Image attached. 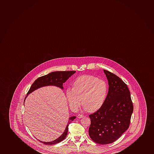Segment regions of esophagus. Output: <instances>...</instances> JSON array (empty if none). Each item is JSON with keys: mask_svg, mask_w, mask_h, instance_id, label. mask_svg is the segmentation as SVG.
<instances>
[{"mask_svg": "<svg viewBox=\"0 0 154 154\" xmlns=\"http://www.w3.org/2000/svg\"><path fill=\"white\" fill-rule=\"evenodd\" d=\"M84 116H83L82 115H81V114H79V115H78V118L81 119L82 118H83Z\"/></svg>", "mask_w": 154, "mask_h": 154, "instance_id": "1", "label": "esophagus"}]
</instances>
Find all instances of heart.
<instances>
[{
	"label": "heart",
	"instance_id": "1",
	"mask_svg": "<svg viewBox=\"0 0 154 154\" xmlns=\"http://www.w3.org/2000/svg\"><path fill=\"white\" fill-rule=\"evenodd\" d=\"M73 87L66 89V96L71 108L76 109L82 103L85 109L94 112L104 104L108 85L104 80L92 75H83L74 80Z\"/></svg>",
	"mask_w": 154,
	"mask_h": 154
}]
</instances>
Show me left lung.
Returning <instances> with one entry per match:
<instances>
[{"label": "left lung", "instance_id": "obj_1", "mask_svg": "<svg viewBox=\"0 0 154 154\" xmlns=\"http://www.w3.org/2000/svg\"><path fill=\"white\" fill-rule=\"evenodd\" d=\"M109 85L104 104L89 115V134L96 143H112L120 138L129 126L134 110L129 89L116 75L104 70Z\"/></svg>", "mask_w": 154, "mask_h": 154}]
</instances>
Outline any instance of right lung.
<instances>
[{"instance_id":"right-lung-1","label":"right lung","mask_w":154,"mask_h":154,"mask_svg":"<svg viewBox=\"0 0 154 154\" xmlns=\"http://www.w3.org/2000/svg\"><path fill=\"white\" fill-rule=\"evenodd\" d=\"M75 72H76L75 71H55V72L50 73L44 76L39 77L34 81L33 83L32 84L30 89L27 93V96L25 97V100L28 94H31L34 90H36L37 89L42 87L47 86H55L63 89V83H64L71 75H72L73 74L75 73ZM75 118H76L75 116H73L69 118L67 125L66 127L64 133H63V134L57 139L52 141L47 142L42 141L40 140L38 141L41 142V143H44L45 144H47V145L55 144L62 141L65 139L67 135L69 124Z\"/></svg>"}]
</instances>
